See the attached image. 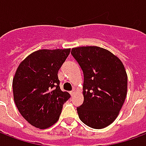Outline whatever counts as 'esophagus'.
Here are the masks:
<instances>
[{"instance_id":"1","label":"esophagus","mask_w":146,"mask_h":146,"mask_svg":"<svg viewBox=\"0 0 146 146\" xmlns=\"http://www.w3.org/2000/svg\"><path fill=\"white\" fill-rule=\"evenodd\" d=\"M76 90L75 89H73L71 92H70V95H71V96H74L75 95V94H76Z\"/></svg>"}]
</instances>
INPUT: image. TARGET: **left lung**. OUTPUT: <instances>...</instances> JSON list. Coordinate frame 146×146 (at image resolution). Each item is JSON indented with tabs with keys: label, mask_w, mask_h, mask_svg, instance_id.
Segmentation results:
<instances>
[{
	"label": "left lung",
	"mask_w": 146,
	"mask_h": 146,
	"mask_svg": "<svg viewBox=\"0 0 146 146\" xmlns=\"http://www.w3.org/2000/svg\"><path fill=\"white\" fill-rule=\"evenodd\" d=\"M71 54L84 73V102L76 108L80 120L95 129L116 119L127 92V75L115 54L97 46L72 48Z\"/></svg>",
	"instance_id": "obj_1"
}]
</instances>
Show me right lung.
Listing matches in <instances>:
<instances>
[{
  "mask_svg": "<svg viewBox=\"0 0 146 146\" xmlns=\"http://www.w3.org/2000/svg\"><path fill=\"white\" fill-rule=\"evenodd\" d=\"M70 52V48L38 50L18 66L12 81L15 103L24 119L35 127L45 129L54 124L70 98L60 89L58 77Z\"/></svg>",
  "mask_w": 146,
  "mask_h": 146,
  "instance_id": "right-lung-1",
  "label": "right lung"
}]
</instances>
